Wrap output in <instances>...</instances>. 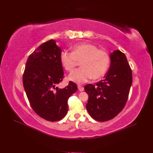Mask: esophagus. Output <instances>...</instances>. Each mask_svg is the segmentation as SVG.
I'll return each mask as SVG.
<instances>
[{
  "instance_id": "esophagus-1",
  "label": "esophagus",
  "mask_w": 153,
  "mask_h": 153,
  "mask_svg": "<svg viewBox=\"0 0 153 153\" xmlns=\"http://www.w3.org/2000/svg\"><path fill=\"white\" fill-rule=\"evenodd\" d=\"M78 90H79V91H81V92L84 91V87H82V86H81V85H78Z\"/></svg>"
}]
</instances>
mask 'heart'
Listing matches in <instances>:
<instances>
[{"mask_svg":"<svg viewBox=\"0 0 153 153\" xmlns=\"http://www.w3.org/2000/svg\"><path fill=\"white\" fill-rule=\"evenodd\" d=\"M60 62L67 71L71 72L80 61L81 68L69 75L68 79L76 84H82L92 78L100 79L108 71L110 57L103 50L96 45L84 43L74 46L72 52L62 50L60 54Z\"/></svg>","mask_w":153,"mask_h":153,"instance_id":"obj_1","label":"heart"}]
</instances>
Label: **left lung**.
Listing matches in <instances>:
<instances>
[{"label": "left lung", "instance_id": "8db88e82", "mask_svg": "<svg viewBox=\"0 0 153 153\" xmlns=\"http://www.w3.org/2000/svg\"><path fill=\"white\" fill-rule=\"evenodd\" d=\"M110 66L103 80L84 87L89 95L86 108L100 122L113 119L126 105L132 84V71L126 55L120 50L110 55Z\"/></svg>", "mask_w": 153, "mask_h": 153}]
</instances>
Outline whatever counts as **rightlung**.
Wrapping results in <instances>:
<instances>
[{
    "label": "right lung",
    "instance_id": "obj_1",
    "mask_svg": "<svg viewBox=\"0 0 153 153\" xmlns=\"http://www.w3.org/2000/svg\"><path fill=\"white\" fill-rule=\"evenodd\" d=\"M62 50L53 39L41 45L27 59L23 84L32 108L39 116L54 122L67 114L68 98L77 90L70 81L63 89L57 86L64 72L60 62Z\"/></svg>",
    "mask_w": 153,
    "mask_h": 153
}]
</instances>
